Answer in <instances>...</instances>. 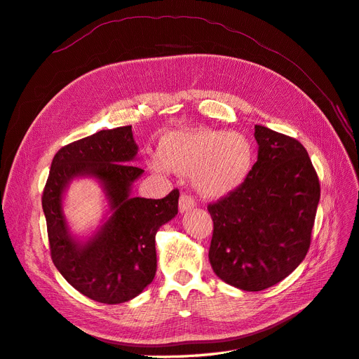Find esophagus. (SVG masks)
I'll list each match as a JSON object with an SVG mask.
<instances>
[{
  "label": "esophagus",
  "instance_id": "obj_1",
  "mask_svg": "<svg viewBox=\"0 0 359 359\" xmlns=\"http://www.w3.org/2000/svg\"><path fill=\"white\" fill-rule=\"evenodd\" d=\"M194 208V201L191 196H189V194H181L180 196V202H178V210L180 212H187L190 210Z\"/></svg>",
  "mask_w": 359,
  "mask_h": 359
}]
</instances>
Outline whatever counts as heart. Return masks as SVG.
I'll return each mask as SVG.
<instances>
[{
  "instance_id": "obj_1",
  "label": "heart",
  "mask_w": 359,
  "mask_h": 359,
  "mask_svg": "<svg viewBox=\"0 0 359 359\" xmlns=\"http://www.w3.org/2000/svg\"><path fill=\"white\" fill-rule=\"evenodd\" d=\"M157 158L151 169L190 175L202 198L219 201L244 186L255 165V149L241 133L196 127L163 135Z\"/></svg>"
}]
</instances>
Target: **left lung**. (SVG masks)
<instances>
[{
    "label": "left lung",
    "instance_id": "8db88e82",
    "mask_svg": "<svg viewBox=\"0 0 359 359\" xmlns=\"http://www.w3.org/2000/svg\"><path fill=\"white\" fill-rule=\"evenodd\" d=\"M257 160L244 186L208 206L210 264L217 277L257 292L286 278L306 257L320 199L319 178L297 139L255 126Z\"/></svg>",
    "mask_w": 359,
    "mask_h": 359
}]
</instances>
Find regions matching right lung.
<instances>
[{
	"label": "right lung",
	"instance_id": "add662e5",
	"mask_svg": "<svg viewBox=\"0 0 359 359\" xmlns=\"http://www.w3.org/2000/svg\"><path fill=\"white\" fill-rule=\"evenodd\" d=\"M132 126L100 130L62 147L52 160L41 205L53 265L82 295L103 304L136 298L157 271L156 233L178 214L180 191L163 199L135 198L144 170ZM93 177L101 184L107 211L88 236H74L63 212L69 184Z\"/></svg>",
	"mask_w": 359,
	"mask_h": 359
}]
</instances>
